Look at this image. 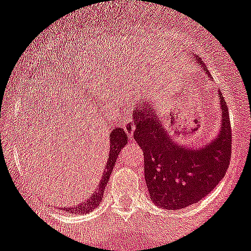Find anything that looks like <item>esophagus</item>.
I'll use <instances>...</instances> for the list:
<instances>
[{
    "label": "esophagus",
    "mask_w": 251,
    "mask_h": 251,
    "mask_svg": "<svg viewBox=\"0 0 251 251\" xmlns=\"http://www.w3.org/2000/svg\"><path fill=\"white\" fill-rule=\"evenodd\" d=\"M121 127H123V129L126 130V133L128 134V137H132L133 132H134L135 129V124L134 122H133V119L130 118H126L124 121H121Z\"/></svg>",
    "instance_id": "1"
}]
</instances>
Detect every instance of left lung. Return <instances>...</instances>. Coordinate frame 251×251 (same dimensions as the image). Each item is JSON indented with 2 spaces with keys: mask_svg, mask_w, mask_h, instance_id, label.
Instances as JSON below:
<instances>
[{
  "mask_svg": "<svg viewBox=\"0 0 251 251\" xmlns=\"http://www.w3.org/2000/svg\"><path fill=\"white\" fill-rule=\"evenodd\" d=\"M193 59L203 64L197 56ZM218 95L221 129L199 149L176 143L148 104L133 108V137L144 152L145 182L156 206L177 211L197 203L226 175L231 156V128L226 102L221 92Z\"/></svg>",
  "mask_w": 251,
  "mask_h": 251,
  "instance_id": "1",
  "label": "left lung"
}]
</instances>
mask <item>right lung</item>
<instances>
[{
	"mask_svg": "<svg viewBox=\"0 0 251 251\" xmlns=\"http://www.w3.org/2000/svg\"><path fill=\"white\" fill-rule=\"evenodd\" d=\"M109 143H111V148H109L108 160H107V165L104 168L103 174H102V178L100 181V183L96 186L94 192L90 196H87V199L83 200L82 203L76 204L73 208L69 207V208H66L68 211H71L73 213L77 212V213L82 214L87 213V212H91L92 209L100 206V203L102 201V197H103L104 188H106L107 183H108V178L111 176L112 171H113L114 164L117 161V156H118L122 148L128 143V137L126 130L121 127L114 128L111 132V135H109Z\"/></svg>",
	"mask_w": 251,
	"mask_h": 251,
	"instance_id": "right-lung-1",
	"label": "right lung"
}]
</instances>
